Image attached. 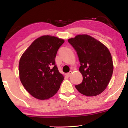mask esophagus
<instances>
[{
    "mask_svg": "<svg viewBox=\"0 0 128 128\" xmlns=\"http://www.w3.org/2000/svg\"><path fill=\"white\" fill-rule=\"evenodd\" d=\"M72 71H70L68 73H67V74H66V75H67L68 76V77H69L70 76L72 75Z\"/></svg>",
    "mask_w": 128,
    "mask_h": 128,
    "instance_id": "1",
    "label": "esophagus"
}]
</instances>
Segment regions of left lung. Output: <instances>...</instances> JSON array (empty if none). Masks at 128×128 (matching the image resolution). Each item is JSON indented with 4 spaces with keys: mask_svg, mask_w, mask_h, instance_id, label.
Here are the masks:
<instances>
[{
    "mask_svg": "<svg viewBox=\"0 0 128 128\" xmlns=\"http://www.w3.org/2000/svg\"><path fill=\"white\" fill-rule=\"evenodd\" d=\"M80 62L82 82L75 85L78 91L87 96L101 94L112 78L113 64L110 53L101 42L88 34H78L68 40Z\"/></svg>",
    "mask_w": 128,
    "mask_h": 128,
    "instance_id": "obj_1",
    "label": "left lung"
}]
</instances>
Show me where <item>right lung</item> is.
Masks as SVG:
<instances>
[{
	"label": "right lung",
	"instance_id": "1",
	"mask_svg": "<svg viewBox=\"0 0 128 128\" xmlns=\"http://www.w3.org/2000/svg\"><path fill=\"white\" fill-rule=\"evenodd\" d=\"M64 40L43 36L30 46L20 59L19 76L28 93L36 98L47 100L60 88L64 77L59 72L55 58Z\"/></svg>",
	"mask_w": 128,
	"mask_h": 128
}]
</instances>
